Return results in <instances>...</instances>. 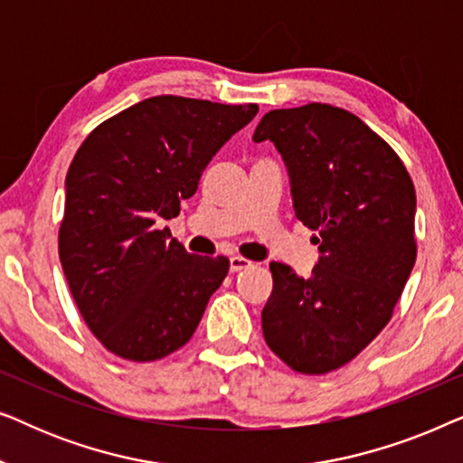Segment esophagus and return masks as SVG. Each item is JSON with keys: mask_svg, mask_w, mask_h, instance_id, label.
I'll return each instance as SVG.
<instances>
[{"mask_svg": "<svg viewBox=\"0 0 463 463\" xmlns=\"http://www.w3.org/2000/svg\"><path fill=\"white\" fill-rule=\"evenodd\" d=\"M249 268H252V261H249V259H244V257H240V255H233L230 259V269L233 271V274H236V271L249 269Z\"/></svg>", "mask_w": 463, "mask_h": 463, "instance_id": "esophagus-1", "label": "esophagus"}]
</instances>
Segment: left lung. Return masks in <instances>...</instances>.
<instances>
[{"label":"left lung","mask_w":463,"mask_h":463,"mask_svg":"<svg viewBox=\"0 0 463 463\" xmlns=\"http://www.w3.org/2000/svg\"><path fill=\"white\" fill-rule=\"evenodd\" d=\"M268 138L288 166L297 219L318 233L320 261L309 278L269 263L263 337L293 371L325 375L394 314L417 257L415 187L396 151L341 107L268 111L252 141Z\"/></svg>","instance_id":"obj_1"}]
</instances>
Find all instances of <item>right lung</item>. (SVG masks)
<instances>
[{
	"instance_id": "1",
	"label": "right lung",
	"mask_w": 463,
	"mask_h": 463,
	"mask_svg": "<svg viewBox=\"0 0 463 463\" xmlns=\"http://www.w3.org/2000/svg\"><path fill=\"white\" fill-rule=\"evenodd\" d=\"M257 111L162 94L105 119L80 145L59 255L81 318L116 356L151 363L192 339L230 259L192 255L160 225Z\"/></svg>"
}]
</instances>
